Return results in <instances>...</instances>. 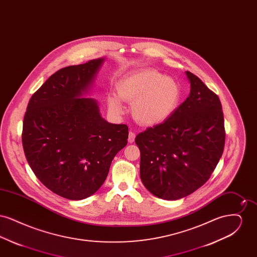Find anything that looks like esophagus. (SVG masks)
Here are the masks:
<instances>
[{
	"label": "esophagus",
	"mask_w": 257,
	"mask_h": 257,
	"mask_svg": "<svg viewBox=\"0 0 257 257\" xmlns=\"http://www.w3.org/2000/svg\"><path fill=\"white\" fill-rule=\"evenodd\" d=\"M135 138H136V134H135L133 131H130V132H129V137H128V142H129L130 144L134 143Z\"/></svg>",
	"instance_id": "esophagus-1"
}]
</instances>
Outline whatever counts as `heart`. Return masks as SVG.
I'll list each match as a JSON object with an SVG mask.
<instances>
[{"label": "heart", "mask_w": 257, "mask_h": 257, "mask_svg": "<svg viewBox=\"0 0 257 257\" xmlns=\"http://www.w3.org/2000/svg\"><path fill=\"white\" fill-rule=\"evenodd\" d=\"M116 96L107 97L112 114H122V103H132V114L138 122L156 125L169 118L181 97L179 84L172 78L152 69H144L125 76L116 86Z\"/></svg>", "instance_id": "heart-1"}]
</instances>
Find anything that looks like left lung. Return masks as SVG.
<instances>
[{"label": "left lung", "mask_w": 257, "mask_h": 257, "mask_svg": "<svg viewBox=\"0 0 257 257\" xmlns=\"http://www.w3.org/2000/svg\"><path fill=\"white\" fill-rule=\"evenodd\" d=\"M185 74L189 96L164 122L135 139L142 182L152 195L167 200L189 196L205 183L224 147L220 99L196 75Z\"/></svg>", "instance_id": "8db88e82"}]
</instances>
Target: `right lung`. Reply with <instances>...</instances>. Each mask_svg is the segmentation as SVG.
I'll return each instance as SVG.
<instances>
[{
    "label": "right lung",
    "instance_id": "1",
    "mask_svg": "<svg viewBox=\"0 0 257 257\" xmlns=\"http://www.w3.org/2000/svg\"><path fill=\"white\" fill-rule=\"evenodd\" d=\"M105 61L61 68L39 87L27 107L22 143L37 178L53 193L80 200L105 182L111 161L127 145L128 126L102 117L87 97Z\"/></svg>",
    "mask_w": 257,
    "mask_h": 257
}]
</instances>
